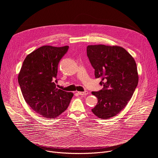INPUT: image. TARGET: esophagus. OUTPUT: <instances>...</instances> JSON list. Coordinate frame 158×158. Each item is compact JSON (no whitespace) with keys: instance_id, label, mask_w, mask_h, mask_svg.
<instances>
[{"instance_id":"34e87169","label":"esophagus","mask_w":158,"mask_h":158,"mask_svg":"<svg viewBox=\"0 0 158 158\" xmlns=\"http://www.w3.org/2000/svg\"><path fill=\"white\" fill-rule=\"evenodd\" d=\"M77 93L79 94V95L80 96H86L87 94H88V92L87 91H84V92H77Z\"/></svg>"}]
</instances>
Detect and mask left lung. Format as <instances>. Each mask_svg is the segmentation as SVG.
<instances>
[{
	"label": "left lung",
	"instance_id": "obj_1",
	"mask_svg": "<svg viewBox=\"0 0 158 158\" xmlns=\"http://www.w3.org/2000/svg\"><path fill=\"white\" fill-rule=\"evenodd\" d=\"M87 56L96 78L101 77L104 87L92 92L98 102L92 112L103 119L115 116L126 107L138 84L136 63L123 48L118 46L90 45Z\"/></svg>",
	"mask_w": 158,
	"mask_h": 158
}]
</instances>
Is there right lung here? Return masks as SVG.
<instances>
[{"mask_svg":"<svg viewBox=\"0 0 158 158\" xmlns=\"http://www.w3.org/2000/svg\"><path fill=\"white\" fill-rule=\"evenodd\" d=\"M69 46H44L28 54L18 76L27 104L44 118L55 119L68 107L74 96L58 89V64Z\"/></svg>","mask_w":158,"mask_h":158,"instance_id":"1","label":"right lung"}]
</instances>
